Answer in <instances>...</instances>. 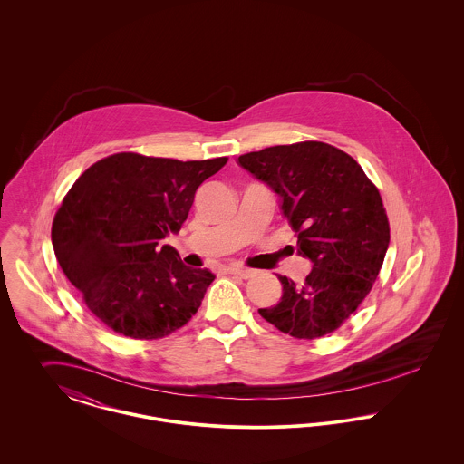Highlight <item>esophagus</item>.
I'll list each match as a JSON object with an SVG mask.
<instances>
[{
	"label": "esophagus",
	"mask_w": 464,
	"mask_h": 464,
	"mask_svg": "<svg viewBox=\"0 0 464 464\" xmlns=\"http://www.w3.org/2000/svg\"><path fill=\"white\" fill-rule=\"evenodd\" d=\"M226 271L227 273H231V275H238V276H242V278H252L254 275H256V271L254 269H248V267H240V266H229V267H226Z\"/></svg>",
	"instance_id": "1"
}]
</instances>
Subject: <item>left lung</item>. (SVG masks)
Returning <instances> with one entry per match:
<instances>
[{
    "mask_svg": "<svg viewBox=\"0 0 464 464\" xmlns=\"http://www.w3.org/2000/svg\"><path fill=\"white\" fill-rule=\"evenodd\" d=\"M238 163L280 197L297 254L313 265L301 285L278 276L282 299L259 314L297 339L339 329L371 292L390 245L377 188L352 156L316 140L252 151Z\"/></svg>",
    "mask_w": 464,
    "mask_h": 464,
    "instance_id": "1",
    "label": "left lung"
}]
</instances>
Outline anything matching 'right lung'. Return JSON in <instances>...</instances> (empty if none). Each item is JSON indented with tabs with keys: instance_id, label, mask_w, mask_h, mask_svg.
Listing matches in <instances>:
<instances>
[{
	"instance_id": "add662e5",
	"label": "right lung",
	"mask_w": 464,
	"mask_h": 464,
	"mask_svg": "<svg viewBox=\"0 0 464 464\" xmlns=\"http://www.w3.org/2000/svg\"><path fill=\"white\" fill-rule=\"evenodd\" d=\"M226 161L116 153L72 184L53 218L52 245L67 280L104 325L158 339L198 311L216 276L158 243L179 233L199 184Z\"/></svg>"
}]
</instances>
